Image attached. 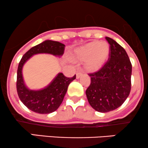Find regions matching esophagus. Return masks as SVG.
<instances>
[{
    "label": "esophagus",
    "mask_w": 148,
    "mask_h": 148,
    "mask_svg": "<svg viewBox=\"0 0 148 148\" xmlns=\"http://www.w3.org/2000/svg\"><path fill=\"white\" fill-rule=\"evenodd\" d=\"M82 75V73L81 72H77V73H76V78L78 79L79 77H81V76Z\"/></svg>",
    "instance_id": "34e87169"
}]
</instances>
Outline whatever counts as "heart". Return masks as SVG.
Wrapping results in <instances>:
<instances>
[{"mask_svg": "<svg viewBox=\"0 0 148 148\" xmlns=\"http://www.w3.org/2000/svg\"><path fill=\"white\" fill-rule=\"evenodd\" d=\"M110 47L106 42H91L75 49L73 59L77 61H85V69L96 72L103 67L108 59Z\"/></svg>", "mask_w": 148, "mask_h": 148, "instance_id": "1", "label": "heart"}]
</instances>
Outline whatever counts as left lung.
I'll return each instance as SVG.
<instances>
[{
    "label": "left lung",
    "mask_w": 148,
    "mask_h": 148,
    "mask_svg": "<svg viewBox=\"0 0 148 148\" xmlns=\"http://www.w3.org/2000/svg\"><path fill=\"white\" fill-rule=\"evenodd\" d=\"M110 45V55L105 65L89 74L91 84L86 90L89 104L100 112L114 110L123 104L130 94L132 66L127 53L112 38L106 37Z\"/></svg>",
    "instance_id": "obj_1"
}]
</instances>
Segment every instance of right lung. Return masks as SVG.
<instances>
[{
    "label": "right lung",
    "mask_w": 148,
    "mask_h": 148,
    "mask_svg": "<svg viewBox=\"0 0 148 148\" xmlns=\"http://www.w3.org/2000/svg\"><path fill=\"white\" fill-rule=\"evenodd\" d=\"M65 45L53 40H45L29 49L21 58L17 69L16 91L21 102L29 110L40 114H49L54 112L64 100L69 84L76 78L66 77L59 73L49 85L40 90H31L25 85L22 76L24 64L34 54H50L61 56L64 54Z\"/></svg>",
    "instance_id": "obj_1"
}]
</instances>
